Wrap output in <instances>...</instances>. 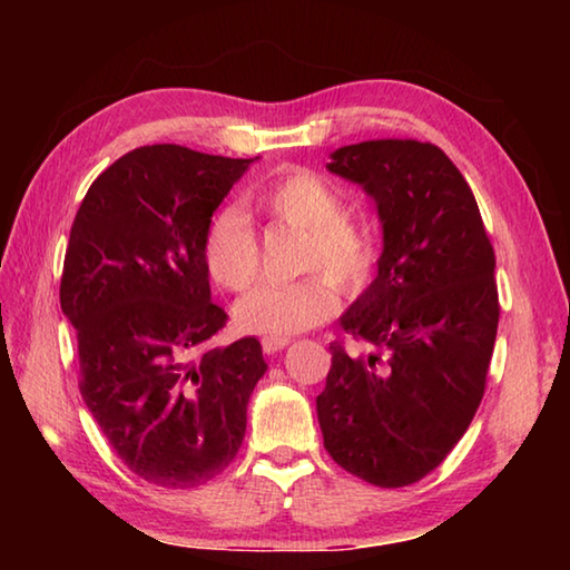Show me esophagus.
<instances>
[{"instance_id": "esophagus-1", "label": "esophagus", "mask_w": 570, "mask_h": 570, "mask_svg": "<svg viewBox=\"0 0 570 570\" xmlns=\"http://www.w3.org/2000/svg\"><path fill=\"white\" fill-rule=\"evenodd\" d=\"M288 344H292V336H264V340H262V346H264L266 354L282 352L284 346H288Z\"/></svg>"}]
</instances>
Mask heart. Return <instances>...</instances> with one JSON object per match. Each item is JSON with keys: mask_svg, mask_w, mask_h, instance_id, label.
<instances>
[{"mask_svg": "<svg viewBox=\"0 0 570 570\" xmlns=\"http://www.w3.org/2000/svg\"><path fill=\"white\" fill-rule=\"evenodd\" d=\"M268 216L296 230L304 240L296 250V272H320L336 292H362L377 266L374 230L344 216V198L330 180L312 170H294L258 193ZM204 258L214 282L228 292H244L258 274V244L248 218L238 208H224L208 220ZM334 292L320 276L288 284H264L236 304L240 330L266 336H292L330 320Z\"/></svg>", "mask_w": 570, "mask_h": 570, "instance_id": "obj_1", "label": "heart"}]
</instances>
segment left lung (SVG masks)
<instances>
[{"label": "left lung", "instance_id": "1", "mask_svg": "<svg viewBox=\"0 0 570 570\" xmlns=\"http://www.w3.org/2000/svg\"><path fill=\"white\" fill-rule=\"evenodd\" d=\"M330 158L326 170L377 206V276L340 316L377 350L330 346L316 417L336 465L404 488L448 458L480 407L500 316L495 254L468 180L432 142L366 140Z\"/></svg>", "mask_w": 570, "mask_h": 570}]
</instances>
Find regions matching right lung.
Masks as SVG:
<instances>
[{"label": "right lung", "mask_w": 570, "mask_h": 570, "mask_svg": "<svg viewBox=\"0 0 570 570\" xmlns=\"http://www.w3.org/2000/svg\"><path fill=\"white\" fill-rule=\"evenodd\" d=\"M254 160L135 148L75 216L60 304L77 332L82 400L153 485L196 488L228 468L268 370L256 336L196 356L228 320L210 302L208 220Z\"/></svg>", "instance_id": "obj_1"}]
</instances>
